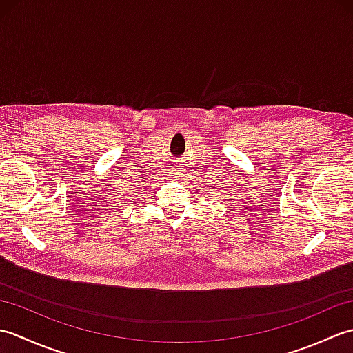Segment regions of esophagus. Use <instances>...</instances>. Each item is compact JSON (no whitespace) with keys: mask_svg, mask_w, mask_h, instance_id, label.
<instances>
[{"mask_svg":"<svg viewBox=\"0 0 353 353\" xmlns=\"http://www.w3.org/2000/svg\"><path fill=\"white\" fill-rule=\"evenodd\" d=\"M172 171H174V176H183V174H182L183 170H182L181 167H179V165H176V167L172 168Z\"/></svg>","mask_w":353,"mask_h":353,"instance_id":"1","label":"esophagus"}]
</instances>
